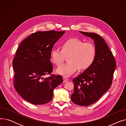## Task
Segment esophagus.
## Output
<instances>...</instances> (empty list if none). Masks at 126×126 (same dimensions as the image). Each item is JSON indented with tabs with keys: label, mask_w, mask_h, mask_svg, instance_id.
Masks as SVG:
<instances>
[{
	"label": "esophagus",
	"mask_w": 126,
	"mask_h": 126,
	"mask_svg": "<svg viewBox=\"0 0 126 126\" xmlns=\"http://www.w3.org/2000/svg\"><path fill=\"white\" fill-rule=\"evenodd\" d=\"M63 82H66L68 81V79L66 77H63Z\"/></svg>",
	"instance_id": "1"
}]
</instances>
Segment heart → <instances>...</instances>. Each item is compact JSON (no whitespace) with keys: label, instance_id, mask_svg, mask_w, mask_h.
<instances>
[{"label":"heart","instance_id":"b5f03b06","mask_svg":"<svg viewBox=\"0 0 126 126\" xmlns=\"http://www.w3.org/2000/svg\"><path fill=\"white\" fill-rule=\"evenodd\" d=\"M61 48L52 49L50 55L51 61L58 66L63 62L65 56L68 57L69 62L57 69L56 72L59 75L69 76L78 69L85 70L89 68L94 62L96 49L91 43L72 38L63 42Z\"/></svg>","mask_w":126,"mask_h":126}]
</instances>
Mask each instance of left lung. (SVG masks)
Returning a JSON list of instances; mask_svg holds the SVG:
<instances>
[{
    "label": "left lung",
    "instance_id": "8db88e82",
    "mask_svg": "<svg viewBox=\"0 0 126 126\" xmlns=\"http://www.w3.org/2000/svg\"><path fill=\"white\" fill-rule=\"evenodd\" d=\"M94 40L96 55L91 66L72 80L74 91L71 99L75 104L88 106L96 102L110 88L116 62L104 39L94 32L80 31Z\"/></svg>",
    "mask_w": 126,
    "mask_h": 126
}]
</instances>
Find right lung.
Segmentation results:
<instances>
[{
	"instance_id": "right-lung-1",
	"label": "right lung",
	"mask_w": 126,
	"mask_h": 126,
	"mask_svg": "<svg viewBox=\"0 0 126 126\" xmlns=\"http://www.w3.org/2000/svg\"><path fill=\"white\" fill-rule=\"evenodd\" d=\"M65 31L36 32L23 40L13 60L14 86L19 94L34 105L51 101L53 91L62 83L60 75H51L50 55L54 44Z\"/></svg>"
}]
</instances>
